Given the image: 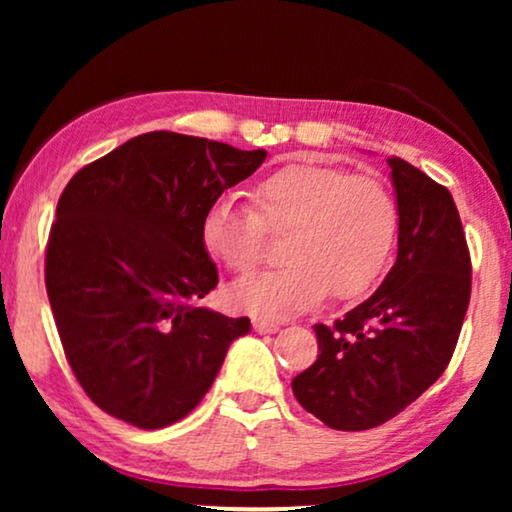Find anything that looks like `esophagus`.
I'll list each match as a JSON object with an SVG mask.
<instances>
[{
  "label": "esophagus",
  "mask_w": 512,
  "mask_h": 512,
  "mask_svg": "<svg viewBox=\"0 0 512 512\" xmlns=\"http://www.w3.org/2000/svg\"><path fill=\"white\" fill-rule=\"evenodd\" d=\"M279 328H282V321L254 319V331H256V333H277Z\"/></svg>",
  "instance_id": "34e87169"
}]
</instances>
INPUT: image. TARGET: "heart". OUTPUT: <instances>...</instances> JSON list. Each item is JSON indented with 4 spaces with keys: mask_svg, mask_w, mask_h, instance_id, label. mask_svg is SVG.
I'll return each instance as SVG.
<instances>
[{
    "mask_svg": "<svg viewBox=\"0 0 512 512\" xmlns=\"http://www.w3.org/2000/svg\"><path fill=\"white\" fill-rule=\"evenodd\" d=\"M254 205L221 195L200 223L207 254L237 275L263 258L265 230L286 233L279 249L284 263L233 286L237 310L284 317L310 310L328 291L335 300H356L387 270L398 207L380 179L293 163L254 188Z\"/></svg>",
    "mask_w": 512,
    "mask_h": 512,
    "instance_id": "b5f03b06",
    "label": "heart"
}]
</instances>
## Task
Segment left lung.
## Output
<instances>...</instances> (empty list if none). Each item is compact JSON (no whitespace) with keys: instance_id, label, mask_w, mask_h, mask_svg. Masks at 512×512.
Segmentation results:
<instances>
[{"instance_id":"8db88e82","label":"left lung","mask_w":512,"mask_h":512,"mask_svg":"<svg viewBox=\"0 0 512 512\" xmlns=\"http://www.w3.org/2000/svg\"><path fill=\"white\" fill-rule=\"evenodd\" d=\"M398 256L373 296L333 326L317 324L319 356L293 396L338 431L375 429L443 375L471 300V256L450 191L389 158Z\"/></svg>"}]
</instances>
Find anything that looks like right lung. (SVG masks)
<instances>
[{"label": "right lung", "mask_w": 512, "mask_h": 512, "mask_svg": "<svg viewBox=\"0 0 512 512\" xmlns=\"http://www.w3.org/2000/svg\"><path fill=\"white\" fill-rule=\"evenodd\" d=\"M268 153L156 130L65 186L46 249V291L65 356L97 408L139 429L184 419L219 375L247 317L200 307L219 272L205 209Z\"/></svg>", "instance_id": "1"}]
</instances>
